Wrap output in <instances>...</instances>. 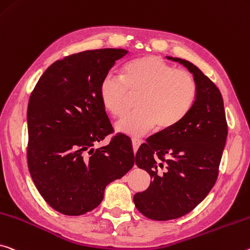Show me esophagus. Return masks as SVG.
Masks as SVG:
<instances>
[{
	"instance_id": "1",
	"label": "esophagus",
	"mask_w": 250,
	"mask_h": 250,
	"mask_svg": "<svg viewBox=\"0 0 250 250\" xmlns=\"http://www.w3.org/2000/svg\"><path fill=\"white\" fill-rule=\"evenodd\" d=\"M140 145H141V141H140V140L132 139V146H133V151H134V153L137 152V150H138V148H139V146H140Z\"/></svg>"
}]
</instances>
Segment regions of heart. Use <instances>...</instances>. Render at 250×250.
<instances>
[{
  "mask_svg": "<svg viewBox=\"0 0 250 250\" xmlns=\"http://www.w3.org/2000/svg\"><path fill=\"white\" fill-rule=\"evenodd\" d=\"M138 111L125 116L116 129L140 137L157 126L172 129L187 117L197 97V84L187 71L177 70L156 55H145L125 63L121 77L106 74L99 86L101 104L112 117L125 113L129 93L139 94Z\"/></svg>",
  "mask_w": 250,
  "mask_h": 250,
  "instance_id": "obj_1",
  "label": "heart"
}]
</instances>
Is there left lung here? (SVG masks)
I'll return each instance as SVG.
<instances>
[{
	"mask_svg": "<svg viewBox=\"0 0 250 250\" xmlns=\"http://www.w3.org/2000/svg\"><path fill=\"white\" fill-rule=\"evenodd\" d=\"M197 84L193 106L172 129L154 134L136 154V165L151 178L148 189L133 196L138 210L152 220H170L196 208L215 185L228 128L219 89L184 59Z\"/></svg>",
	"mask_w": 250,
	"mask_h": 250,
	"instance_id": "1",
	"label": "left lung"
}]
</instances>
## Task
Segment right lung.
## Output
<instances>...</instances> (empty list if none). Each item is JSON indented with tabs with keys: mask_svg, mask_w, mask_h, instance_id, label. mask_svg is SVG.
Returning <instances> with one entry per match:
<instances>
[{
	"mask_svg": "<svg viewBox=\"0 0 250 250\" xmlns=\"http://www.w3.org/2000/svg\"><path fill=\"white\" fill-rule=\"evenodd\" d=\"M125 49L83 51L45 70L27 105V166L35 187L54 210L80 216L104 200L110 182L133 167L132 145L112 132L99 98L100 82Z\"/></svg>",
	"mask_w": 250,
	"mask_h": 250,
	"instance_id": "1",
	"label": "right lung"
}]
</instances>
